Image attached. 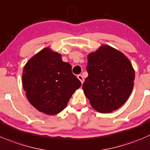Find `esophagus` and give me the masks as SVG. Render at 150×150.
I'll return each instance as SVG.
<instances>
[{"label": "esophagus", "mask_w": 150, "mask_h": 150, "mask_svg": "<svg viewBox=\"0 0 150 150\" xmlns=\"http://www.w3.org/2000/svg\"><path fill=\"white\" fill-rule=\"evenodd\" d=\"M78 78L80 80V81H81V83L83 84V81H84L83 77L81 75H78Z\"/></svg>", "instance_id": "1"}]
</instances>
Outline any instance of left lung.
Returning a JSON list of instances; mask_svg holds the SVG:
<instances>
[{
	"label": "left lung",
	"instance_id": "8db88e82",
	"mask_svg": "<svg viewBox=\"0 0 150 150\" xmlns=\"http://www.w3.org/2000/svg\"><path fill=\"white\" fill-rule=\"evenodd\" d=\"M88 77L83 89L91 106L100 113L121 107L130 95L135 72L129 59L108 45L88 55Z\"/></svg>",
	"mask_w": 150,
	"mask_h": 150
}]
</instances>
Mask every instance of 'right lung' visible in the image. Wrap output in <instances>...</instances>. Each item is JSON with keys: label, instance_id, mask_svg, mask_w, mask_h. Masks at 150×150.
Segmentation results:
<instances>
[{"label": "right lung", "instance_id": "obj_1", "mask_svg": "<svg viewBox=\"0 0 150 150\" xmlns=\"http://www.w3.org/2000/svg\"><path fill=\"white\" fill-rule=\"evenodd\" d=\"M81 85L72 74L71 65L49 47L33 56L23 69V86L28 100L37 110L48 115L63 110Z\"/></svg>", "mask_w": 150, "mask_h": 150}]
</instances>
